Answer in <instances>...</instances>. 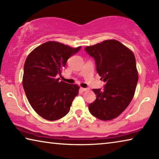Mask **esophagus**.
Returning a JSON list of instances; mask_svg holds the SVG:
<instances>
[{
  "label": "esophagus",
  "mask_w": 159,
  "mask_h": 159,
  "mask_svg": "<svg viewBox=\"0 0 159 159\" xmlns=\"http://www.w3.org/2000/svg\"><path fill=\"white\" fill-rule=\"evenodd\" d=\"M87 89H88L87 88H82V87L80 88V90H81L82 92H85V91H87Z\"/></svg>",
  "instance_id": "1"
}]
</instances>
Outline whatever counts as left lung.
Masks as SVG:
<instances>
[{"instance_id":"1","label":"left lung","mask_w":159,"mask_h":159,"mask_svg":"<svg viewBox=\"0 0 159 159\" xmlns=\"http://www.w3.org/2000/svg\"><path fill=\"white\" fill-rule=\"evenodd\" d=\"M95 60L97 72L105 82L102 89H93L97 96L89 104L92 115L103 121L111 120L125 110L132 100L138 82L135 56L115 40L85 48Z\"/></svg>"}]
</instances>
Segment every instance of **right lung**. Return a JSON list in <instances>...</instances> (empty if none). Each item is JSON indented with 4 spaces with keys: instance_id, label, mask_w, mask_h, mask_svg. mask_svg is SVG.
Here are the masks:
<instances>
[{
    "instance_id": "add662e5",
    "label": "right lung",
    "mask_w": 159,
    "mask_h": 159,
    "mask_svg": "<svg viewBox=\"0 0 159 159\" xmlns=\"http://www.w3.org/2000/svg\"><path fill=\"white\" fill-rule=\"evenodd\" d=\"M80 49L49 41L36 48L27 57L23 89L31 107L43 118L55 121L70 111L80 87L60 81L57 75H61L67 60Z\"/></svg>"
}]
</instances>
